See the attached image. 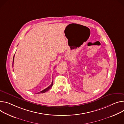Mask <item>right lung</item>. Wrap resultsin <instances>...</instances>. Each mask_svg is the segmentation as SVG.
<instances>
[{"label": "right lung", "mask_w": 124, "mask_h": 124, "mask_svg": "<svg viewBox=\"0 0 124 124\" xmlns=\"http://www.w3.org/2000/svg\"><path fill=\"white\" fill-rule=\"evenodd\" d=\"M14 57H13V62H14ZM52 85H53V82H52V83H51V84L48 87H47L46 88V89H43V90H42V91H41V92H39V93H46V92H47V91H48L52 87Z\"/></svg>", "instance_id": "obj_1"}]
</instances>
